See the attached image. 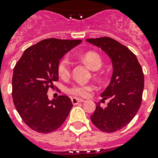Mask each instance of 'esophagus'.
Instances as JSON below:
<instances>
[{"label": "esophagus", "instance_id": "esophagus-1", "mask_svg": "<svg viewBox=\"0 0 158 158\" xmlns=\"http://www.w3.org/2000/svg\"><path fill=\"white\" fill-rule=\"evenodd\" d=\"M71 101L73 103V105H77L80 102H85V100H83V99H79V98H76V97H73L71 99Z\"/></svg>", "mask_w": 158, "mask_h": 158}]
</instances>
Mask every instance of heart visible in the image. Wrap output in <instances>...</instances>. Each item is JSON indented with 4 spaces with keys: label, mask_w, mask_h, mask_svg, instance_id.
Here are the masks:
<instances>
[{
    "label": "heart",
    "mask_w": 158,
    "mask_h": 158,
    "mask_svg": "<svg viewBox=\"0 0 158 158\" xmlns=\"http://www.w3.org/2000/svg\"><path fill=\"white\" fill-rule=\"evenodd\" d=\"M83 60L88 64V66L92 70L100 69L102 66V59L100 56L95 52L89 51L84 53L82 56ZM58 73L63 79L68 78L70 74V63L69 58H64L60 60L58 65ZM93 86L90 85H85V84H77L73 85L69 89L71 94L79 95V96H87L89 93L92 90Z\"/></svg>",
    "instance_id": "1"
}]
</instances>
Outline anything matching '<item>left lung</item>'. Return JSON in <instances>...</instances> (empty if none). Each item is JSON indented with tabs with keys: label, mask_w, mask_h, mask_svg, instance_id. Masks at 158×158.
<instances>
[{
	"label": "left lung",
	"mask_w": 158,
	"mask_h": 158,
	"mask_svg": "<svg viewBox=\"0 0 158 158\" xmlns=\"http://www.w3.org/2000/svg\"><path fill=\"white\" fill-rule=\"evenodd\" d=\"M106 52L111 59L110 82L100 94L109 99L106 107L97 103L91 115L92 123L104 132H115L131 122L141 106L144 75L135 55L126 46L107 37L86 39Z\"/></svg>",
	"instance_id": "1"
}]
</instances>
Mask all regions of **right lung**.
Returning a JSON list of instances; mask_svg holds the SVG:
<instances>
[{
    "instance_id": "1",
    "label": "right lung",
    "mask_w": 158,
    "mask_h": 158,
    "mask_svg": "<svg viewBox=\"0 0 158 158\" xmlns=\"http://www.w3.org/2000/svg\"><path fill=\"white\" fill-rule=\"evenodd\" d=\"M81 40L48 38L24 51L13 70L12 98L23 121L31 129L49 133L61 127L73 107L70 98L50 100L48 91L58 80V65Z\"/></svg>"
}]
</instances>
